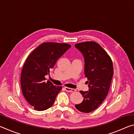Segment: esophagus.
I'll return each instance as SVG.
<instances>
[{
  "mask_svg": "<svg viewBox=\"0 0 134 134\" xmlns=\"http://www.w3.org/2000/svg\"><path fill=\"white\" fill-rule=\"evenodd\" d=\"M64 89L67 92H73L76 91V89H71V88H69V87H65Z\"/></svg>",
  "mask_w": 134,
  "mask_h": 134,
  "instance_id": "esophagus-1",
  "label": "esophagus"
}]
</instances>
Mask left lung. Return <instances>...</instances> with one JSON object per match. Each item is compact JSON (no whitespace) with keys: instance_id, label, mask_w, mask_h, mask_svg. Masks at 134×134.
Masks as SVG:
<instances>
[{"instance_id":"1","label":"left lung","mask_w":134,"mask_h":134,"mask_svg":"<svg viewBox=\"0 0 134 134\" xmlns=\"http://www.w3.org/2000/svg\"><path fill=\"white\" fill-rule=\"evenodd\" d=\"M74 46L85 58V74L89 87V91H80L83 100L75 107L81 112L89 113L107 96L113 75L112 62L102 47L94 41L78 43Z\"/></svg>"}]
</instances>
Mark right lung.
Masks as SVG:
<instances>
[{
    "label": "right lung",
    "mask_w": 134,
    "mask_h": 134,
    "mask_svg": "<svg viewBox=\"0 0 134 134\" xmlns=\"http://www.w3.org/2000/svg\"><path fill=\"white\" fill-rule=\"evenodd\" d=\"M71 45L57 42H44L28 57L22 70L21 85L24 96L35 110H45L51 107L62 86L45 81L58 59Z\"/></svg>",
    "instance_id": "1"
}]
</instances>
